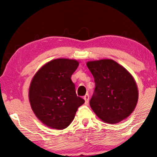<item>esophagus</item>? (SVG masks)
Wrapping results in <instances>:
<instances>
[{
    "label": "esophagus",
    "mask_w": 157,
    "mask_h": 157,
    "mask_svg": "<svg viewBox=\"0 0 157 157\" xmlns=\"http://www.w3.org/2000/svg\"><path fill=\"white\" fill-rule=\"evenodd\" d=\"M83 99H84V100H85V104H86V105H87V104L88 103V101H89V95H88V94H86V95L83 97Z\"/></svg>",
    "instance_id": "34e87169"
}]
</instances>
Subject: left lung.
<instances>
[{
    "instance_id": "8db88e82",
    "label": "left lung",
    "mask_w": 157,
    "mask_h": 157,
    "mask_svg": "<svg viewBox=\"0 0 157 157\" xmlns=\"http://www.w3.org/2000/svg\"><path fill=\"white\" fill-rule=\"evenodd\" d=\"M86 65L95 83L90 105L99 119L115 124L128 117L138 100V89L131 74L111 59L89 61Z\"/></svg>"
}]
</instances>
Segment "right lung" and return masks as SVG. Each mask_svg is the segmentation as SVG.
<instances>
[{
  "label": "right lung",
  "instance_id": "right-lung-1",
  "mask_svg": "<svg viewBox=\"0 0 157 157\" xmlns=\"http://www.w3.org/2000/svg\"><path fill=\"white\" fill-rule=\"evenodd\" d=\"M76 59H52L38 69L31 81L29 100L33 113L45 126L62 130L73 121L78 108L85 102L76 94L71 80L78 67Z\"/></svg>",
  "mask_w": 157,
  "mask_h": 157
}]
</instances>
